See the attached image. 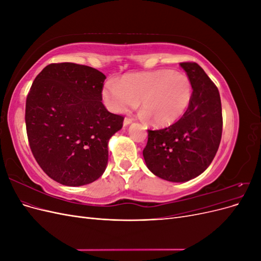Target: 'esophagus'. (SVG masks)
I'll use <instances>...</instances> for the list:
<instances>
[{
    "instance_id": "esophagus-1",
    "label": "esophagus",
    "mask_w": 261,
    "mask_h": 261,
    "mask_svg": "<svg viewBox=\"0 0 261 261\" xmlns=\"http://www.w3.org/2000/svg\"><path fill=\"white\" fill-rule=\"evenodd\" d=\"M133 122V120L130 117H125L124 118V126H127L128 124H130Z\"/></svg>"
}]
</instances>
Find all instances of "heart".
Wrapping results in <instances>:
<instances>
[{
	"label": "heart",
	"mask_w": 261,
	"mask_h": 261,
	"mask_svg": "<svg viewBox=\"0 0 261 261\" xmlns=\"http://www.w3.org/2000/svg\"><path fill=\"white\" fill-rule=\"evenodd\" d=\"M105 101L114 112L135 108L140 100L143 115L156 127H168L184 115L191 105L193 86L188 76L172 69L128 73L118 82H107Z\"/></svg>",
	"instance_id": "b5f03b06"
}]
</instances>
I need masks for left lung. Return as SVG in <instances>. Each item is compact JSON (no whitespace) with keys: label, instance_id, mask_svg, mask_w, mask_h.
Returning a JSON list of instances; mask_svg holds the SVG:
<instances>
[{"label":"left lung","instance_id":"1","mask_svg":"<svg viewBox=\"0 0 261 261\" xmlns=\"http://www.w3.org/2000/svg\"><path fill=\"white\" fill-rule=\"evenodd\" d=\"M193 86V97L179 120L162 129H148L143 154L154 175L186 181L206 170L222 136V107L217 86L195 62L179 63Z\"/></svg>","mask_w":261,"mask_h":261}]
</instances>
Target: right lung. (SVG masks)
Segmentation results:
<instances>
[{"label": "right lung", "mask_w": 261, "mask_h": 261, "mask_svg": "<svg viewBox=\"0 0 261 261\" xmlns=\"http://www.w3.org/2000/svg\"><path fill=\"white\" fill-rule=\"evenodd\" d=\"M106 75L75 63H52L31 85L26 99L29 147L46 175L66 186L98 179L107 168L108 143L122 115L102 103Z\"/></svg>", "instance_id": "add662e5"}]
</instances>
